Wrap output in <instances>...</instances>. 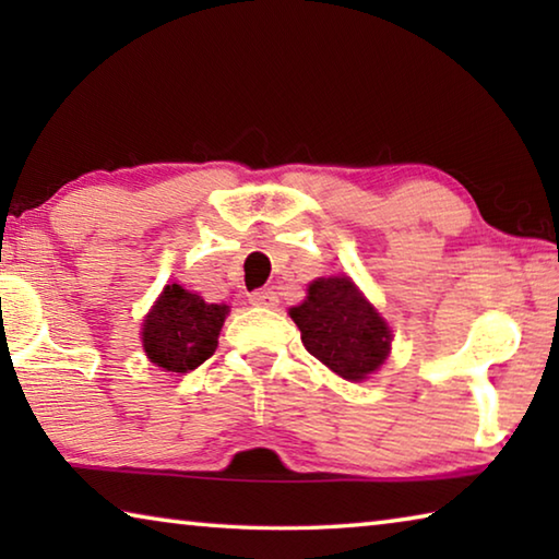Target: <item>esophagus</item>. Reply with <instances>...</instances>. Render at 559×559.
<instances>
[{"label":"esophagus","mask_w":559,"mask_h":559,"mask_svg":"<svg viewBox=\"0 0 559 559\" xmlns=\"http://www.w3.org/2000/svg\"><path fill=\"white\" fill-rule=\"evenodd\" d=\"M251 306H261V308H276L278 306V296L273 288H261V290H253L249 296Z\"/></svg>","instance_id":"34e87169"}]
</instances>
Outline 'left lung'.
Returning <instances> with one entry per match:
<instances>
[{"label": "left lung", "mask_w": 559, "mask_h": 559, "mask_svg": "<svg viewBox=\"0 0 559 559\" xmlns=\"http://www.w3.org/2000/svg\"><path fill=\"white\" fill-rule=\"evenodd\" d=\"M290 318L308 353L345 380H365L390 355V328L347 276L310 283Z\"/></svg>", "instance_id": "8db88e82"}]
</instances>
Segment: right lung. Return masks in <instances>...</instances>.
Listing matches in <instances>:
<instances>
[{"instance_id": "1", "label": "right lung", "mask_w": 559, "mask_h": 559, "mask_svg": "<svg viewBox=\"0 0 559 559\" xmlns=\"http://www.w3.org/2000/svg\"><path fill=\"white\" fill-rule=\"evenodd\" d=\"M226 306L204 302L182 286H167L143 325V347L150 362L167 372H189L214 355Z\"/></svg>"}]
</instances>
